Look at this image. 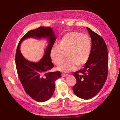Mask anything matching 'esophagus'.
Instances as JSON below:
<instances>
[{
	"instance_id": "34e87169",
	"label": "esophagus",
	"mask_w": 120,
	"mask_h": 120,
	"mask_svg": "<svg viewBox=\"0 0 120 120\" xmlns=\"http://www.w3.org/2000/svg\"><path fill=\"white\" fill-rule=\"evenodd\" d=\"M61 75H62V77H67V76H68V75L66 74H62Z\"/></svg>"
}]
</instances>
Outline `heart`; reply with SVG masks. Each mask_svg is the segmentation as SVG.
Returning a JSON list of instances; mask_svg holds the SVG:
<instances>
[{
  "instance_id": "1",
  "label": "heart",
  "mask_w": 120,
  "mask_h": 120,
  "mask_svg": "<svg viewBox=\"0 0 120 120\" xmlns=\"http://www.w3.org/2000/svg\"><path fill=\"white\" fill-rule=\"evenodd\" d=\"M91 50V40L88 35L72 31L66 34L53 47L50 56L55 64L59 65L63 62L66 55L68 60L59 67L61 72H69L78 67H82L87 62Z\"/></svg>"
}]
</instances>
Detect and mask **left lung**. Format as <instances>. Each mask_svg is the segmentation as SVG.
Segmentation results:
<instances>
[{"label": "left lung", "instance_id": "8db88e82", "mask_svg": "<svg viewBox=\"0 0 120 120\" xmlns=\"http://www.w3.org/2000/svg\"><path fill=\"white\" fill-rule=\"evenodd\" d=\"M91 38V49L83 68L74 73L76 83L73 90L78 98L89 99L103 88L107 77L108 53L106 43L98 34L86 28Z\"/></svg>", "mask_w": 120, "mask_h": 120}]
</instances>
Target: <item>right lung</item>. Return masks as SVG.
I'll list each match as a JSON object with an SVG mask.
<instances>
[{"label": "right lung", "mask_w": 120, "mask_h": 120, "mask_svg": "<svg viewBox=\"0 0 120 120\" xmlns=\"http://www.w3.org/2000/svg\"><path fill=\"white\" fill-rule=\"evenodd\" d=\"M28 38H45L48 41V45L45 49V55L38 62L27 60L20 50L21 43ZM56 40L55 33L52 28L40 27L30 30L24 35L17 47L15 63L19 80L28 95L39 102L47 101L52 97L55 90V81L61 77L59 71L49 72L53 68L50 52Z\"/></svg>", "instance_id": "1"}]
</instances>
